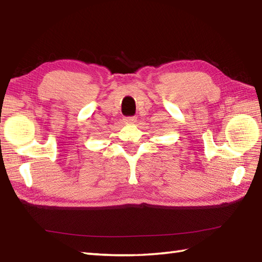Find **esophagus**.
Masks as SVG:
<instances>
[{
    "instance_id": "1",
    "label": "esophagus",
    "mask_w": 262,
    "mask_h": 262,
    "mask_svg": "<svg viewBox=\"0 0 262 262\" xmlns=\"http://www.w3.org/2000/svg\"><path fill=\"white\" fill-rule=\"evenodd\" d=\"M124 121L126 122V124H135V122L137 121V117H126V118L124 119Z\"/></svg>"
}]
</instances>
